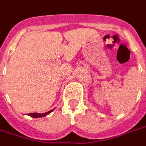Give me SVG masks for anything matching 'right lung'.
Listing matches in <instances>:
<instances>
[{
	"instance_id": "obj_1",
	"label": "right lung",
	"mask_w": 146,
	"mask_h": 146,
	"mask_svg": "<svg viewBox=\"0 0 146 146\" xmlns=\"http://www.w3.org/2000/svg\"><path fill=\"white\" fill-rule=\"evenodd\" d=\"M54 110H50V111H48L47 113H29L28 114V116H31V117H34V118H39V117H44V116H47L48 115L49 113H51L52 111Z\"/></svg>"
}]
</instances>
